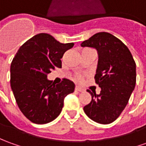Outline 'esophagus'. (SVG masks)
<instances>
[{
  "instance_id": "34e87169",
  "label": "esophagus",
  "mask_w": 146,
  "mask_h": 146,
  "mask_svg": "<svg viewBox=\"0 0 146 146\" xmlns=\"http://www.w3.org/2000/svg\"><path fill=\"white\" fill-rule=\"evenodd\" d=\"M75 90H76V91H78V92H83V91H84V89L81 88V87H79V86H76V87H75Z\"/></svg>"
}]
</instances>
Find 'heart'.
Segmentation results:
<instances>
[{
  "instance_id": "1",
  "label": "heart",
  "mask_w": 146,
  "mask_h": 146,
  "mask_svg": "<svg viewBox=\"0 0 146 146\" xmlns=\"http://www.w3.org/2000/svg\"><path fill=\"white\" fill-rule=\"evenodd\" d=\"M73 79L77 81H82V76L81 74H75L74 77H73Z\"/></svg>"
}]
</instances>
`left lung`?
<instances>
[{
  "instance_id": "1",
  "label": "left lung",
  "mask_w": 146,
  "mask_h": 146,
  "mask_svg": "<svg viewBox=\"0 0 146 146\" xmlns=\"http://www.w3.org/2000/svg\"><path fill=\"white\" fill-rule=\"evenodd\" d=\"M98 52L94 77L100 94L87 91L92 100L84 107L86 114L96 122L110 124L118 117L129 102L136 85V63L129 49L121 40L106 32L94 34L81 43Z\"/></svg>"
}]
</instances>
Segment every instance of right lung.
<instances>
[{"mask_svg":"<svg viewBox=\"0 0 146 146\" xmlns=\"http://www.w3.org/2000/svg\"><path fill=\"white\" fill-rule=\"evenodd\" d=\"M73 45L39 33L22 44L12 60L11 88L20 110L32 122L46 124L56 119L65 97L73 93V81L64 78L55 85L47 79L51 70L61 68L60 58Z\"/></svg>","mask_w":146,"mask_h":146,"instance_id":"right-lung-1","label":"right lung"}]
</instances>
